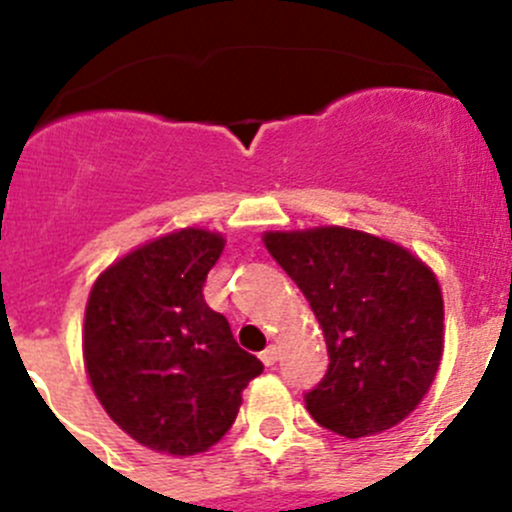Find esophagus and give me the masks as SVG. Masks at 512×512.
Here are the masks:
<instances>
[{"mask_svg": "<svg viewBox=\"0 0 512 512\" xmlns=\"http://www.w3.org/2000/svg\"><path fill=\"white\" fill-rule=\"evenodd\" d=\"M277 354H280V352H277V347H267L265 352L260 354L262 364H265V366H275V361H277Z\"/></svg>", "mask_w": 512, "mask_h": 512, "instance_id": "1", "label": "esophagus"}]
</instances>
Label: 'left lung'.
<instances>
[{
    "instance_id": "1",
    "label": "left lung",
    "mask_w": 512,
    "mask_h": 512,
    "mask_svg": "<svg viewBox=\"0 0 512 512\" xmlns=\"http://www.w3.org/2000/svg\"><path fill=\"white\" fill-rule=\"evenodd\" d=\"M262 240L327 342V374L304 394L314 421L347 438L404 421L443 354V297L431 267L396 242L337 225Z\"/></svg>"
}]
</instances>
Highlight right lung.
I'll return each instance as SVG.
<instances>
[{
	"label": "right lung",
	"instance_id": "1",
	"mask_svg": "<svg viewBox=\"0 0 512 512\" xmlns=\"http://www.w3.org/2000/svg\"><path fill=\"white\" fill-rule=\"evenodd\" d=\"M220 232L185 227L128 252L98 275L84 319V364L106 414L141 446L208 451L235 423L262 361L237 347L203 285Z\"/></svg>",
	"mask_w": 512,
	"mask_h": 512
}]
</instances>
